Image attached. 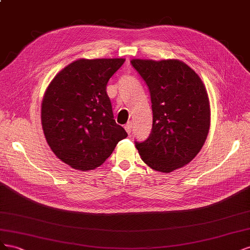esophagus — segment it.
<instances>
[{
    "label": "esophagus",
    "instance_id": "1",
    "mask_svg": "<svg viewBox=\"0 0 250 250\" xmlns=\"http://www.w3.org/2000/svg\"><path fill=\"white\" fill-rule=\"evenodd\" d=\"M125 129L126 131L127 134H130L132 132V123H127L125 125Z\"/></svg>",
    "mask_w": 250,
    "mask_h": 250
}]
</instances>
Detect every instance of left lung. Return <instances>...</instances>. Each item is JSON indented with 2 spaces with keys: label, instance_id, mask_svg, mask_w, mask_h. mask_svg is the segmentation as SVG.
I'll use <instances>...</instances> for the list:
<instances>
[{
  "label": "left lung",
  "instance_id": "obj_1",
  "mask_svg": "<svg viewBox=\"0 0 250 250\" xmlns=\"http://www.w3.org/2000/svg\"><path fill=\"white\" fill-rule=\"evenodd\" d=\"M131 62L147 84L153 110L151 134L135 145L147 167L168 174L194 159L208 138V91L200 76L179 60Z\"/></svg>",
  "mask_w": 250,
  "mask_h": 250
}]
</instances>
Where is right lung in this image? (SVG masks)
Instances as JSON below:
<instances>
[{
    "instance_id": "add662e5",
    "label": "right lung",
    "mask_w": 250,
    "mask_h": 250,
    "mask_svg": "<svg viewBox=\"0 0 250 250\" xmlns=\"http://www.w3.org/2000/svg\"><path fill=\"white\" fill-rule=\"evenodd\" d=\"M125 59H80L54 76L42 102L47 144L72 168L101 167L127 134L116 124L106 84Z\"/></svg>"
}]
</instances>
